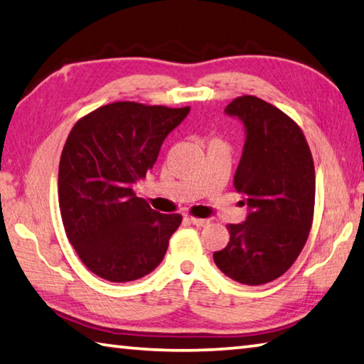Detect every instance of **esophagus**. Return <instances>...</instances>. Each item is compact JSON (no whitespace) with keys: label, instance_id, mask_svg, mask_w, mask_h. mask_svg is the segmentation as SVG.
I'll return each mask as SVG.
<instances>
[{"label":"esophagus","instance_id":"1","mask_svg":"<svg viewBox=\"0 0 364 364\" xmlns=\"http://www.w3.org/2000/svg\"><path fill=\"white\" fill-rule=\"evenodd\" d=\"M188 221H189V223H193L194 226H197V228L207 226L208 223H210V221H208V220H204V218H196V217H189V218H188Z\"/></svg>","mask_w":364,"mask_h":364}]
</instances>
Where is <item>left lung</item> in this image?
<instances>
[{
	"label": "left lung",
	"instance_id": "1",
	"mask_svg": "<svg viewBox=\"0 0 364 364\" xmlns=\"http://www.w3.org/2000/svg\"><path fill=\"white\" fill-rule=\"evenodd\" d=\"M225 110L247 132L234 188L250 213L228 226L230 242L213 260L228 278L260 286L284 274L304 249L315 213V165L297 122L273 104L245 95Z\"/></svg>",
	"mask_w": 364,
	"mask_h": 364
}]
</instances>
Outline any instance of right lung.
Listing matches in <instances>:
<instances>
[{"mask_svg":"<svg viewBox=\"0 0 364 364\" xmlns=\"http://www.w3.org/2000/svg\"><path fill=\"white\" fill-rule=\"evenodd\" d=\"M186 107L120 101L78 119L59 162L64 230L85 267L110 282L143 278L159 267L183 217L159 213L134 183L156 164Z\"/></svg>","mask_w":364,"mask_h":364,"instance_id":"right-lung-1","label":"right lung"}]
</instances>
